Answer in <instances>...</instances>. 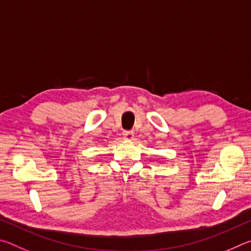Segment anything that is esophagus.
<instances>
[{
  "mask_svg": "<svg viewBox=\"0 0 251 251\" xmlns=\"http://www.w3.org/2000/svg\"><path fill=\"white\" fill-rule=\"evenodd\" d=\"M123 136H124V138L127 139V141H131L134 138V133L131 130H124L123 131Z\"/></svg>",
  "mask_w": 251,
  "mask_h": 251,
  "instance_id": "34e87169",
  "label": "esophagus"
}]
</instances>
